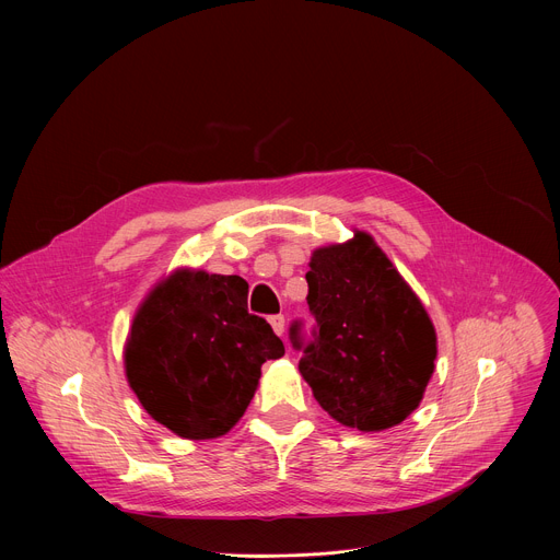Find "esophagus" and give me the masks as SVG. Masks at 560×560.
<instances>
[{"mask_svg": "<svg viewBox=\"0 0 560 560\" xmlns=\"http://www.w3.org/2000/svg\"><path fill=\"white\" fill-rule=\"evenodd\" d=\"M270 326H272V330L281 337L283 330H285V316H283V314H272V316H270Z\"/></svg>", "mask_w": 560, "mask_h": 560, "instance_id": "obj_1", "label": "esophagus"}]
</instances>
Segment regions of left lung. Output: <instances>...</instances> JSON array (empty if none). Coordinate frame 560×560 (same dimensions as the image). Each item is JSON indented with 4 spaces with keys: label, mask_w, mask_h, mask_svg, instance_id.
I'll use <instances>...</instances> for the list:
<instances>
[{
    "label": "left lung",
    "mask_w": 560,
    "mask_h": 560,
    "mask_svg": "<svg viewBox=\"0 0 560 560\" xmlns=\"http://www.w3.org/2000/svg\"><path fill=\"white\" fill-rule=\"evenodd\" d=\"M307 305L290 341L301 350L299 372L335 421L381 432L406 421L434 372L436 332L430 316L368 232L312 253Z\"/></svg>",
    "instance_id": "left-lung-1"
}]
</instances>
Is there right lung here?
<instances>
[{"label":"right lung","instance_id":"1","mask_svg":"<svg viewBox=\"0 0 560 560\" xmlns=\"http://www.w3.org/2000/svg\"><path fill=\"white\" fill-rule=\"evenodd\" d=\"M236 275L177 270L139 305L124 350L143 410L182 439H217L250 406L261 365L283 357Z\"/></svg>","mask_w":560,"mask_h":560}]
</instances>
